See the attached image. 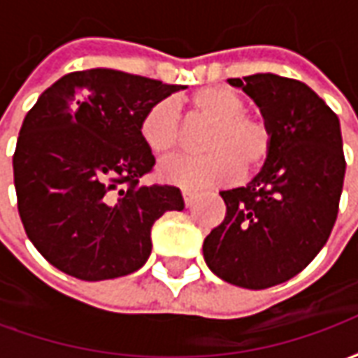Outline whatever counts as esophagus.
<instances>
[{"mask_svg": "<svg viewBox=\"0 0 358 358\" xmlns=\"http://www.w3.org/2000/svg\"><path fill=\"white\" fill-rule=\"evenodd\" d=\"M182 197H184V203H186V207H189V205H192V201H194L195 192H194V189H189V187H184V189H182Z\"/></svg>", "mask_w": 358, "mask_h": 358, "instance_id": "obj_1", "label": "esophagus"}]
</instances>
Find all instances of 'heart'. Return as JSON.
Instances as JSON below:
<instances>
[{
    "instance_id": "obj_1",
    "label": "heart",
    "mask_w": 358,
    "mask_h": 358,
    "mask_svg": "<svg viewBox=\"0 0 358 358\" xmlns=\"http://www.w3.org/2000/svg\"><path fill=\"white\" fill-rule=\"evenodd\" d=\"M195 118L210 122L203 138L205 155L174 159L161 166L166 182L186 187L228 184L238 174L259 171L272 151L274 130L268 120L248 113L245 97L228 86L197 90L187 99ZM140 138L151 155L171 157L180 143L176 103L164 97L149 107L140 120Z\"/></svg>"
}]
</instances>
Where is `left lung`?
Wrapping results in <instances>:
<instances>
[{"label":"left lung","instance_id":"8db88e82","mask_svg":"<svg viewBox=\"0 0 358 358\" xmlns=\"http://www.w3.org/2000/svg\"><path fill=\"white\" fill-rule=\"evenodd\" d=\"M274 130L248 186L220 192L226 217L205 238V263L224 282L266 289L297 276L336 224L345 178L339 118L307 84L278 74L228 78Z\"/></svg>","mask_w":358,"mask_h":358}]
</instances>
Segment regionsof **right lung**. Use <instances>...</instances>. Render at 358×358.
I'll list each match as a JSON object with an SVG mask.
<instances>
[{"label":"right lung","mask_w":358,"mask_h":358,"mask_svg":"<svg viewBox=\"0 0 358 358\" xmlns=\"http://www.w3.org/2000/svg\"><path fill=\"white\" fill-rule=\"evenodd\" d=\"M186 86L113 69L76 71L43 92L13 155L28 240L69 276L99 282L141 268L151 226L182 210L176 186H141L155 157L140 138L143 113Z\"/></svg>","instance_id":"obj_1"}]
</instances>
